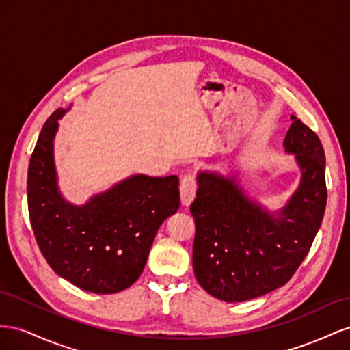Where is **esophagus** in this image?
Here are the masks:
<instances>
[{"instance_id":"34e87169","label":"esophagus","mask_w":350,"mask_h":350,"mask_svg":"<svg viewBox=\"0 0 350 350\" xmlns=\"http://www.w3.org/2000/svg\"><path fill=\"white\" fill-rule=\"evenodd\" d=\"M196 195V183L192 176H185L180 182V201L183 206H189Z\"/></svg>"}]
</instances>
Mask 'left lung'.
<instances>
[{"instance_id":"8db88e82","label":"left lung","mask_w":350,"mask_h":350,"mask_svg":"<svg viewBox=\"0 0 350 350\" xmlns=\"http://www.w3.org/2000/svg\"><path fill=\"white\" fill-rule=\"evenodd\" d=\"M283 148L295 155L301 182L288 201L268 209L246 193L237 173L199 172L191 205L193 271L209 295L245 302L284 286L321 227L327 204L325 155L318 136L292 116Z\"/></svg>"}]
</instances>
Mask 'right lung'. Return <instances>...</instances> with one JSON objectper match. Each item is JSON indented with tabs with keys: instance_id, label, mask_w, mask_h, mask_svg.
I'll return each instance as SVG.
<instances>
[{
	"instance_id": "right-lung-1",
	"label": "right lung",
	"mask_w": 350,
	"mask_h": 350,
	"mask_svg": "<svg viewBox=\"0 0 350 350\" xmlns=\"http://www.w3.org/2000/svg\"><path fill=\"white\" fill-rule=\"evenodd\" d=\"M58 108L39 133L27 172V206L36 242L54 271L82 291L109 295L142 274L159 226L180 205L176 176L133 174L83 205L58 187L54 139Z\"/></svg>"
}]
</instances>
